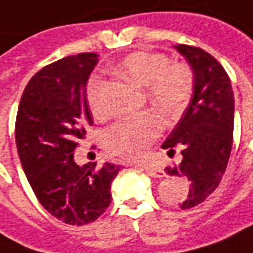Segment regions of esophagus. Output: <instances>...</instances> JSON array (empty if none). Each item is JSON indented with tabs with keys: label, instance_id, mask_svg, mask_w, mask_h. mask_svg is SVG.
Listing matches in <instances>:
<instances>
[{
	"label": "esophagus",
	"instance_id": "1",
	"mask_svg": "<svg viewBox=\"0 0 253 253\" xmlns=\"http://www.w3.org/2000/svg\"><path fill=\"white\" fill-rule=\"evenodd\" d=\"M139 168H141L149 176H153V177H163L165 176V171L159 168H150V166H139Z\"/></svg>",
	"mask_w": 253,
	"mask_h": 253
}]
</instances>
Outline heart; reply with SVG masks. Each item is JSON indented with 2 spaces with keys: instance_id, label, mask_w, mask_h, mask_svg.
<instances>
[{
  "instance_id": "obj_1",
  "label": "heart",
  "mask_w": 253,
  "mask_h": 253,
  "mask_svg": "<svg viewBox=\"0 0 253 253\" xmlns=\"http://www.w3.org/2000/svg\"><path fill=\"white\" fill-rule=\"evenodd\" d=\"M114 71L128 82L146 87L150 103L168 114L183 110L193 90V74L185 63H170L163 52L134 51L126 55ZM85 97L91 112H106V82L91 76L87 82ZM162 131V122L153 113H140L117 120L104 131L107 150L114 156L134 160L146 155Z\"/></svg>"
}]
</instances>
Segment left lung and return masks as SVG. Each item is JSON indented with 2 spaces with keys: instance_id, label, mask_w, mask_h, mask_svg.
<instances>
[{
  "instance_id": "8db88e82",
  "label": "left lung",
  "mask_w": 253,
  "mask_h": 253,
  "mask_svg": "<svg viewBox=\"0 0 253 253\" xmlns=\"http://www.w3.org/2000/svg\"><path fill=\"white\" fill-rule=\"evenodd\" d=\"M193 68V94L182 119L162 144L169 156L180 149L182 162L168 166L169 174L185 176L189 195L179 206L190 209L219 186L233 141V91L228 73L213 55L199 47L176 45Z\"/></svg>"
}]
</instances>
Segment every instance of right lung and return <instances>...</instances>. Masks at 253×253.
Listing matches in <instances>:
<instances>
[{
    "instance_id": "1",
    "label": "right lung",
    "mask_w": 253,
    "mask_h": 253,
    "mask_svg": "<svg viewBox=\"0 0 253 253\" xmlns=\"http://www.w3.org/2000/svg\"><path fill=\"white\" fill-rule=\"evenodd\" d=\"M96 64V52H80L41 68L24 88L15 120L18 156L38 202L54 217L77 226L106 212L120 170L113 163L96 168L74 160L93 125L85 84Z\"/></svg>"
}]
</instances>
